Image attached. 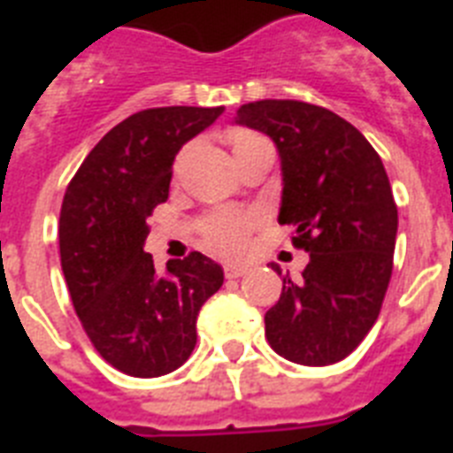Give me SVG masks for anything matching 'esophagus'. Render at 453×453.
Segmentation results:
<instances>
[{
    "mask_svg": "<svg viewBox=\"0 0 453 453\" xmlns=\"http://www.w3.org/2000/svg\"><path fill=\"white\" fill-rule=\"evenodd\" d=\"M249 265H226V277L227 280H237V277L247 275Z\"/></svg>",
    "mask_w": 453,
    "mask_h": 453,
    "instance_id": "34e87169",
    "label": "esophagus"
}]
</instances>
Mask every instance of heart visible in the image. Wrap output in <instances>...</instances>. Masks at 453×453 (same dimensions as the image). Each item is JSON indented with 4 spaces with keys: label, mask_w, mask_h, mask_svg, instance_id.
<instances>
[{
    "label": "heart",
    "mask_w": 453,
    "mask_h": 453,
    "mask_svg": "<svg viewBox=\"0 0 453 453\" xmlns=\"http://www.w3.org/2000/svg\"><path fill=\"white\" fill-rule=\"evenodd\" d=\"M258 136H240L234 141V145L247 143ZM258 223L256 213L249 211H234V209H226V211L213 213L211 219L204 223V242L206 247L216 251L220 256H242L249 249V234Z\"/></svg>",
    "instance_id": "b5f03b06"
}]
</instances>
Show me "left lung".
Returning a JSON list of instances; mask_svg holds the SVG:
<instances>
[{
	"label": "left lung",
	"instance_id": "8db88e82",
	"mask_svg": "<svg viewBox=\"0 0 453 453\" xmlns=\"http://www.w3.org/2000/svg\"><path fill=\"white\" fill-rule=\"evenodd\" d=\"M234 124L275 143L277 220L296 226L294 244L310 254L301 280L284 277L265 312L270 348L296 365L341 362L376 322L393 273L397 206L383 162L350 122L310 103H247Z\"/></svg>",
	"mask_w": 453,
	"mask_h": 453
}]
</instances>
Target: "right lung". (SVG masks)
I'll return each mask as SVG.
<instances>
[{
    "instance_id": "right-lung-1",
    "label": "right lung",
    "mask_w": 453,
    "mask_h": 453,
    "mask_svg": "<svg viewBox=\"0 0 453 453\" xmlns=\"http://www.w3.org/2000/svg\"><path fill=\"white\" fill-rule=\"evenodd\" d=\"M223 110L171 105L127 117L88 152L63 197L60 265L74 310L101 357L136 379L176 372L190 357L199 310L223 284V268L199 251L159 273L143 249L178 150Z\"/></svg>"
}]
</instances>
